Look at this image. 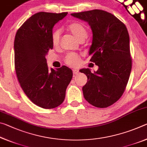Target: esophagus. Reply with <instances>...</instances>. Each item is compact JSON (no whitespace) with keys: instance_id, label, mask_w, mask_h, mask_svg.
Returning a JSON list of instances; mask_svg holds the SVG:
<instances>
[{"instance_id":"obj_1","label":"esophagus","mask_w":147,"mask_h":147,"mask_svg":"<svg viewBox=\"0 0 147 147\" xmlns=\"http://www.w3.org/2000/svg\"><path fill=\"white\" fill-rule=\"evenodd\" d=\"M73 73L74 75H77V74L79 73V72H78V70H75V69H74V70L73 71Z\"/></svg>"}]
</instances>
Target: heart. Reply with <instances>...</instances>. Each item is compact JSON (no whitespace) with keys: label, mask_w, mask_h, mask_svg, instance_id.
Returning <instances> with one entry per match:
<instances>
[{"label":"heart","mask_w":147,"mask_h":147,"mask_svg":"<svg viewBox=\"0 0 147 147\" xmlns=\"http://www.w3.org/2000/svg\"><path fill=\"white\" fill-rule=\"evenodd\" d=\"M69 30L78 40L85 39L87 36V30L82 24L79 23H74L70 24ZM61 36V30L56 29L52 34V42L54 46L58 45ZM64 61L67 65L69 66L75 67L79 63V57L76 54L69 53L65 57Z\"/></svg>","instance_id":"1"}]
</instances>
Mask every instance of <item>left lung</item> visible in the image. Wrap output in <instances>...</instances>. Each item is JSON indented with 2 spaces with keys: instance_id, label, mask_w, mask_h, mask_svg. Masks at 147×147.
<instances>
[{
  "instance_id": "8db88e82",
  "label": "left lung",
  "mask_w": 147,
  "mask_h": 147,
  "mask_svg": "<svg viewBox=\"0 0 147 147\" xmlns=\"http://www.w3.org/2000/svg\"><path fill=\"white\" fill-rule=\"evenodd\" d=\"M71 16L90 25L93 40L89 55L99 67L94 73L89 69L80 71L88 77L82 88L84 96L91 105L107 108L121 97L130 78L132 60L127 28L115 16L101 9Z\"/></svg>"
}]
</instances>
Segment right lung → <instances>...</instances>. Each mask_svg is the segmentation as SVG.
I'll list each match as a JSON object with an SVG mask.
<instances>
[{"instance_id": "right-lung-1", "label": "right lung", "mask_w": 147, "mask_h": 147, "mask_svg": "<svg viewBox=\"0 0 147 147\" xmlns=\"http://www.w3.org/2000/svg\"><path fill=\"white\" fill-rule=\"evenodd\" d=\"M67 13H35L20 27L15 37L17 79L30 100L42 108H54L62 104L73 77V71L65 65L56 70L49 69L45 58L49 50L53 49L54 24Z\"/></svg>"}]
</instances>
